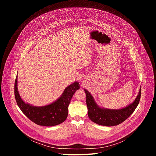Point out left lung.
<instances>
[{"label":"left lung","mask_w":156,"mask_h":156,"mask_svg":"<svg viewBox=\"0 0 156 156\" xmlns=\"http://www.w3.org/2000/svg\"><path fill=\"white\" fill-rule=\"evenodd\" d=\"M84 90L86 93L89 118L95 123L106 126L117 125L126 120L137 107L141 98L140 88L136 98L131 104L122 109H107L99 107L90 93L85 89Z\"/></svg>","instance_id":"8db88e82"}]
</instances>
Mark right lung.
I'll return each instance as SVG.
<instances>
[{
	"mask_svg": "<svg viewBox=\"0 0 156 156\" xmlns=\"http://www.w3.org/2000/svg\"><path fill=\"white\" fill-rule=\"evenodd\" d=\"M17 76L15 81V97L18 106L30 120L41 126H52L63 122L68 116V107L73 95L80 89L78 82L65 88L62 96L53 103L36 107L25 103L21 99L17 87Z\"/></svg>",
	"mask_w": 156,
	"mask_h": 156,
	"instance_id": "add662e5",
	"label": "right lung"
}]
</instances>
